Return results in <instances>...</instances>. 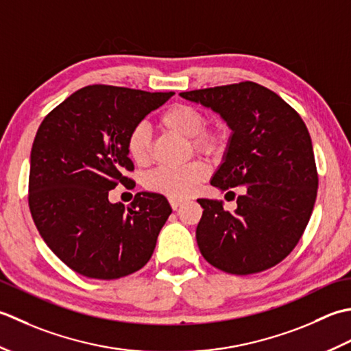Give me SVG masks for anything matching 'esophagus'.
<instances>
[{
  "mask_svg": "<svg viewBox=\"0 0 351 351\" xmlns=\"http://www.w3.org/2000/svg\"><path fill=\"white\" fill-rule=\"evenodd\" d=\"M169 204H171V207H173V210H177L178 207L183 204V202L182 199H169Z\"/></svg>",
  "mask_w": 351,
  "mask_h": 351,
  "instance_id": "34e87169",
  "label": "esophagus"
}]
</instances>
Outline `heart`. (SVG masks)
Instances as JSON below:
<instances>
[{
    "instance_id": "heart-1",
    "label": "heart",
    "mask_w": 351,
    "mask_h": 351,
    "mask_svg": "<svg viewBox=\"0 0 351 351\" xmlns=\"http://www.w3.org/2000/svg\"><path fill=\"white\" fill-rule=\"evenodd\" d=\"M159 127L182 138L189 139L195 153L217 159L226 152L230 134L221 125L206 127L207 117L194 106L176 103L163 110ZM125 149L138 167H147L152 162V138L144 125H134L127 136ZM207 177V167L203 162L192 160L180 168H156L144 178V186L154 194L171 199H183L194 194Z\"/></svg>"
}]
</instances>
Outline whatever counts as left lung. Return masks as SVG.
<instances>
[{
    "label": "left lung",
    "instance_id": "8db88e82",
    "mask_svg": "<svg viewBox=\"0 0 351 351\" xmlns=\"http://www.w3.org/2000/svg\"><path fill=\"white\" fill-rule=\"evenodd\" d=\"M180 97L219 113L233 132L210 184L228 192L244 186L232 213L223 202L197 199L204 209L195 232L199 252L210 265L236 276L277 265L298 244L317 198L315 157L302 117L254 82Z\"/></svg>",
    "mask_w": 351,
    "mask_h": 351
}]
</instances>
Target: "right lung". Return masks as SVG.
Listing matches in <instances>:
<instances>
[{
    "instance_id": "add662e5",
    "label": "right lung",
    "mask_w": 351,
    "mask_h": 351,
    "mask_svg": "<svg viewBox=\"0 0 351 351\" xmlns=\"http://www.w3.org/2000/svg\"><path fill=\"white\" fill-rule=\"evenodd\" d=\"M174 92L107 84L78 89L48 113L30 156L28 206L51 252L75 273L113 280L139 271L153 256L171 215L168 199L138 192L130 206L109 191L132 183L125 141L134 125Z\"/></svg>"
}]
</instances>
